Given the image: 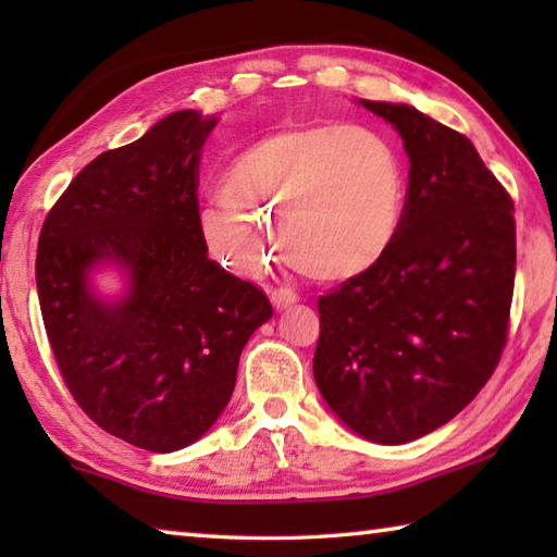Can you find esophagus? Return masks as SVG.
Here are the masks:
<instances>
[{"mask_svg":"<svg viewBox=\"0 0 557 557\" xmlns=\"http://www.w3.org/2000/svg\"><path fill=\"white\" fill-rule=\"evenodd\" d=\"M270 301H272V307L277 309V312H282V309L297 305L299 297H297V292H292L287 287H280V289H270Z\"/></svg>","mask_w":557,"mask_h":557,"instance_id":"34e87169","label":"esophagus"}]
</instances>
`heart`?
<instances>
[{"label": "heart", "instance_id": "1", "mask_svg": "<svg viewBox=\"0 0 557 557\" xmlns=\"http://www.w3.org/2000/svg\"><path fill=\"white\" fill-rule=\"evenodd\" d=\"M223 203L199 215V233L223 268L258 275L285 240L287 256L322 282L379 268L398 240L408 184L381 132L324 122L275 132L233 159Z\"/></svg>", "mask_w": 557, "mask_h": 557}]
</instances>
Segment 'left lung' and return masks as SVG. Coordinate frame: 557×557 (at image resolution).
I'll return each instance as SVG.
<instances>
[{"mask_svg": "<svg viewBox=\"0 0 557 557\" xmlns=\"http://www.w3.org/2000/svg\"><path fill=\"white\" fill-rule=\"evenodd\" d=\"M358 106L403 137L408 201L381 265L319 299L314 381L358 437L405 445L465 410L502 358L513 201L465 135L405 102Z\"/></svg>", "mask_w": 557, "mask_h": 557, "instance_id": "8db88e82", "label": "left lung"}]
</instances>
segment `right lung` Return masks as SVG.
<instances>
[{
	"label": "right lung",
	"mask_w": 557,
	"mask_h": 557,
	"mask_svg": "<svg viewBox=\"0 0 557 557\" xmlns=\"http://www.w3.org/2000/svg\"><path fill=\"white\" fill-rule=\"evenodd\" d=\"M215 122L178 110L92 159L46 215L36 256L44 326L75 403L162 455L215 425L243 346L272 317L201 240L196 188ZM106 269L123 282L112 296L95 282Z\"/></svg>",
	"instance_id": "right-lung-1"
}]
</instances>
